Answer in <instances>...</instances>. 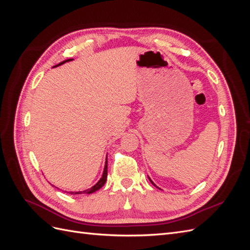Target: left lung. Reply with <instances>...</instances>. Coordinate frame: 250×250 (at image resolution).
I'll return each mask as SVG.
<instances>
[{
	"mask_svg": "<svg viewBox=\"0 0 250 250\" xmlns=\"http://www.w3.org/2000/svg\"><path fill=\"white\" fill-rule=\"evenodd\" d=\"M148 178H149V180H150V181H151V184H152V185H153V186H154V187H156V185H155V184H154V183H153V181H152V180H151V179H150V177H148ZM156 188H158V187H156Z\"/></svg>",
	"mask_w": 250,
	"mask_h": 250,
	"instance_id": "8db88e82",
	"label": "left lung"
}]
</instances>
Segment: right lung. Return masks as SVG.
Masks as SVG:
<instances>
[{"label": "right lung", "instance_id": "right-lung-1", "mask_svg": "<svg viewBox=\"0 0 250 250\" xmlns=\"http://www.w3.org/2000/svg\"><path fill=\"white\" fill-rule=\"evenodd\" d=\"M71 60H73V59L63 60L62 62H60V63H58L57 65L53 66V67H56V66H58V65H62V64H63V63H65L66 62H71ZM106 178H107V156H106V162H105L104 171H103V174H102V177L99 179V181H98V183H97L95 186H93L90 188H87V190H85V191H81V192H70V193H71V194H74V195H75V194H92V193H94V192L99 190V188H101L104 186V184L106 183Z\"/></svg>", "mask_w": 250, "mask_h": 250}]
</instances>
